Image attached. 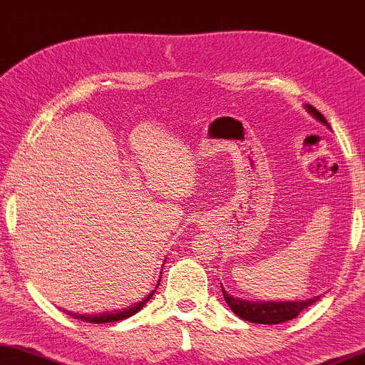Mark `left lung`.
<instances>
[{
    "label": "left lung",
    "instance_id": "left-lung-1",
    "mask_svg": "<svg viewBox=\"0 0 365 365\" xmlns=\"http://www.w3.org/2000/svg\"><path fill=\"white\" fill-rule=\"evenodd\" d=\"M307 108L314 118L319 119V121L328 126L326 118L317 110V108H313L312 105H307ZM222 295H225L227 307H230L239 318L259 324H279L290 322V319L297 318L304 308H308L309 304L319 300V297H314L302 302H251L239 300L236 297L227 295L225 290H222Z\"/></svg>",
    "mask_w": 365,
    "mask_h": 365
}]
</instances>
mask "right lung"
<instances>
[{
    "label": "right lung",
    "instance_id": "1",
    "mask_svg": "<svg viewBox=\"0 0 365 365\" xmlns=\"http://www.w3.org/2000/svg\"><path fill=\"white\" fill-rule=\"evenodd\" d=\"M159 282H160V280H159ZM157 287H159V284H157ZM155 290H157V288H155ZM155 290H154V292H150V295H148V298H144L143 302L134 303L133 307L124 308L123 312H110V313H100V314H72V313H68V314H72V317H73V318H77V319H81V322H86V323H95V324L121 322V319H126V318L133 317V314L138 313L139 309L143 308L144 304L150 300L152 295H154V293H155Z\"/></svg>",
    "mask_w": 365,
    "mask_h": 365
}]
</instances>
